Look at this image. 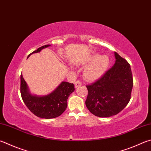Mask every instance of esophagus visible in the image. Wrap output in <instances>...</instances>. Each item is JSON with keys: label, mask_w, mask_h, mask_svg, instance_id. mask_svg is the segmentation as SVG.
Masks as SVG:
<instances>
[{"label": "esophagus", "mask_w": 151, "mask_h": 151, "mask_svg": "<svg viewBox=\"0 0 151 151\" xmlns=\"http://www.w3.org/2000/svg\"><path fill=\"white\" fill-rule=\"evenodd\" d=\"M81 85H82V83H81L80 81H76L75 83V88H77L79 86H81Z\"/></svg>", "instance_id": "obj_1"}]
</instances>
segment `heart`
<instances>
[{
    "label": "heart",
    "instance_id": "heart-1",
    "mask_svg": "<svg viewBox=\"0 0 151 151\" xmlns=\"http://www.w3.org/2000/svg\"><path fill=\"white\" fill-rule=\"evenodd\" d=\"M83 64L88 65L84 70V78L86 81H94L105 74L110 64V59L106 55L94 54L84 61Z\"/></svg>",
    "mask_w": 151,
    "mask_h": 151
}]
</instances>
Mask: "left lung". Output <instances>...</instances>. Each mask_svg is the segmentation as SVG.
<instances>
[{"label":"left lung","instance_id":"left-lung-1","mask_svg":"<svg viewBox=\"0 0 151 151\" xmlns=\"http://www.w3.org/2000/svg\"><path fill=\"white\" fill-rule=\"evenodd\" d=\"M116 62L110 69L90 85L86 106L94 116L108 117L116 115L127 105L133 81L130 65L116 52Z\"/></svg>","mask_w":151,"mask_h":151}]
</instances>
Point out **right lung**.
I'll list each match as a JSON object with an SVG mask.
<instances>
[{
    "mask_svg": "<svg viewBox=\"0 0 151 151\" xmlns=\"http://www.w3.org/2000/svg\"><path fill=\"white\" fill-rule=\"evenodd\" d=\"M51 45H45L33 51V53H40L42 49ZM20 92L24 104L35 116L45 119H52L59 117L63 113L67 107V99L70 94L75 91L73 84L62 81L51 93L43 96L32 94L28 84L24 80L22 74L20 76Z\"/></svg>",
    "mask_w": 151,
    "mask_h": 151,
    "instance_id": "add662e5",
    "label": "right lung"
}]
</instances>
